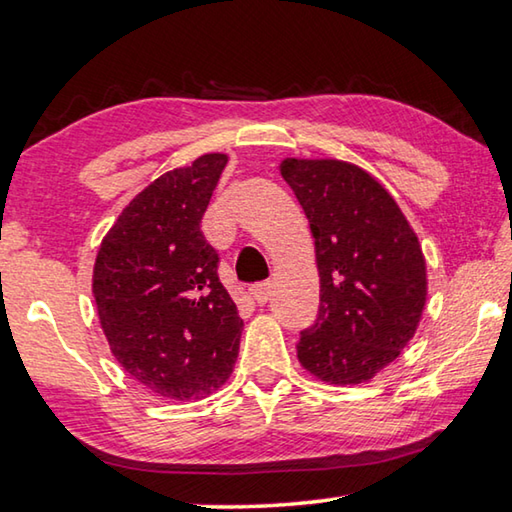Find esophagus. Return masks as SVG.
I'll use <instances>...</instances> for the list:
<instances>
[{
    "instance_id": "esophagus-1",
    "label": "esophagus",
    "mask_w": 512,
    "mask_h": 512,
    "mask_svg": "<svg viewBox=\"0 0 512 512\" xmlns=\"http://www.w3.org/2000/svg\"><path fill=\"white\" fill-rule=\"evenodd\" d=\"M250 293H253V298L257 300V305H266L268 300H271V293H273V284L271 282H257L250 287Z\"/></svg>"
}]
</instances>
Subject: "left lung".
I'll return each mask as SVG.
<instances>
[{"mask_svg": "<svg viewBox=\"0 0 512 512\" xmlns=\"http://www.w3.org/2000/svg\"><path fill=\"white\" fill-rule=\"evenodd\" d=\"M309 219L320 275L316 323L298 359L329 384H363L400 357L427 300V266L409 221L375 178L341 160L282 162Z\"/></svg>", "mask_w": 512, "mask_h": 512, "instance_id": "8db88e82", "label": "left lung"}]
</instances>
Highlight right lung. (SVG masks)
<instances>
[{
  "mask_svg": "<svg viewBox=\"0 0 512 512\" xmlns=\"http://www.w3.org/2000/svg\"><path fill=\"white\" fill-rule=\"evenodd\" d=\"M228 155L207 153L137 194L101 241L92 293L110 350L169 400H201L230 377L244 320L201 230Z\"/></svg>",
  "mask_w": 512,
  "mask_h": 512,
  "instance_id": "right-lung-1",
  "label": "right lung"
}]
</instances>
